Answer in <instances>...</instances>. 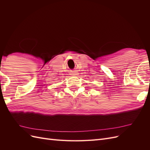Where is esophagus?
<instances>
[{
    "mask_svg": "<svg viewBox=\"0 0 150 150\" xmlns=\"http://www.w3.org/2000/svg\"><path fill=\"white\" fill-rule=\"evenodd\" d=\"M77 73H78V72H76V71H73V72H71V74L72 75H77V74H78Z\"/></svg>",
    "mask_w": 150,
    "mask_h": 150,
    "instance_id": "34e87169",
    "label": "esophagus"
}]
</instances>
